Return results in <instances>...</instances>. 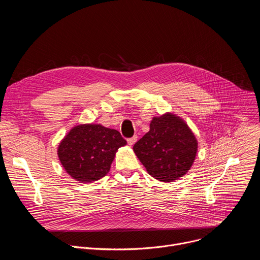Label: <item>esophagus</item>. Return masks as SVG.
<instances>
[{
  "label": "esophagus",
  "mask_w": 260,
  "mask_h": 260,
  "mask_svg": "<svg viewBox=\"0 0 260 260\" xmlns=\"http://www.w3.org/2000/svg\"><path fill=\"white\" fill-rule=\"evenodd\" d=\"M137 139H138V137L137 136H134V137H132V138H128L127 139V143H128V145H134L136 142H137Z\"/></svg>",
  "instance_id": "34e87169"
}]
</instances>
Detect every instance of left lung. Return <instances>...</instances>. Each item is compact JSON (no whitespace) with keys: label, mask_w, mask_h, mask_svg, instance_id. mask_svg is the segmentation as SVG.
<instances>
[{"label":"left lung","mask_w":260,"mask_h":260,"mask_svg":"<svg viewBox=\"0 0 260 260\" xmlns=\"http://www.w3.org/2000/svg\"><path fill=\"white\" fill-rule=\"evenodd\" d=\"M134 151L148 174L171 182L186 174L192 166L198 141L180 117L167 113L153 117L149 132L134 145Z\"/></svg>","instance_id":"8db88e82"}]
</instances>
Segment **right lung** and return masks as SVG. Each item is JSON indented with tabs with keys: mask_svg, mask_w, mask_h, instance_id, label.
Returning <instances> with one entry per match:
<instances>
[{
	"mask_svg": "<svg viewBox=\"0 0 260 260\" xmlns=\"http://www.w3.org/2000/svg\"><path fill=\"white\" fill-rule=\"evenodd\" d=\"M125 144L116 129L101 124H80L60 142L57 155L72 178L89 183L108 174L118 148Z\"/></svg>",
	"mask_w": 260,
	"mask_h": 260,
	"instance_id": "obj_1",
	"label": "right lung"
}]
</instances>
